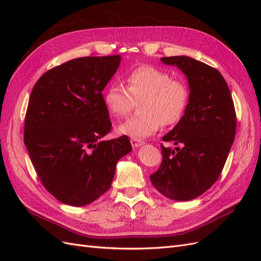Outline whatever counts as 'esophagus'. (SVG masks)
<instances>
[{"label":"esophagus","instance_id":"34e87169","mask_svg":"<svg viewBox=\"0 0 261 261\" xmlns=\"http://www.w3.org/2000/svg\"><path fill=\"white\" fill-rule=\"evenodd\" d=\"M130 144H132L133 148H138V147H140V146H143L145 143H144L143 140H138V139L132 138V139H130Z\"/></svg>","mask_w":261,"mask_h":261}]
</instances>
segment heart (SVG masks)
<instances>
[{"label":"heart","instance_id":"heart-1","mask_svg":"<svg viewBox=\"0 0 261 261\" xmlns=\"http://www.w3.org/2000/svg\"><path fill=\"white\" fill-rule=\"evenodd\" d=\"M127 87L112 83L103 96L106 108L113 117L127 116L139 103L141 116L118 126L117 133L134 139H145L163 126L176 124L183 117L189 100L186 83L172 78L167 70L141 65L127 76Z\"/></svg>","mask_w":261,"mask_h":261}]
</instances>
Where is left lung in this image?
I'll list each match as a JSON object with an SVG mask.
<instances>
[{
    "mask_svg": "<svg viewBox=\"0 0 261 261\" xmlns=\"http://www.w3.org/2000/svg\"><path fill=\"white\" fill-rule=\"evenodd\" d=\"M161 61L184 73L191 92L183 117L162 138L179 147L161 146L163 159L150 179L163 196L187 201L208 191L222 172L235 138V109L216 68L185 55Z\"/></svg>",
    "mask_w": 261,
    "mask_h": 261,
    "instance_id": "1",
    "label": "left lung"
}]
</instances>
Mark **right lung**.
Segmentation results:
<instances>
[{"instance_id": "right-lung-1", "label": "right lung", "mask_w": 261, "mask_h": 261, "mask_svg": "<svg viewBox=\"0 0 261 261\" xmlns=\"http://www.w3.org/2000/svg\"><path fill=\"white\" fill-rule=\"evenodd\" d=\"M121 55L74 59L39 78L31 91L23 141L42 185L63 203L88 204L111 187L117 161L132 151L111 130L102 90Z\"/></svg>"}]
</instances>
